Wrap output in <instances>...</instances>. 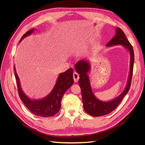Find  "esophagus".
Returning <instances> with one entry per match:
<instances>
[{
    "label": "esophagus",
    "mask_w": 145,
    "mask_h": 145,
    "mask_svg": "<svg viewBox=\"0 0 145 145\" xmlns=\"http://www.w3.org/2000/svg\"><path fill=\"white\" fill-rule=\"evenodd\" d=\"M73 79L74 82H78L79 79V74L76 73V72H74L73 74Z\"/></svg>",
    "instance_id": "34e87169"
}]
</instances>
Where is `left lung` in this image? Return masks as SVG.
<instances>
[{"instance_id": "8db88e82", "label": "left lung", "mask_w": 145, "mask_h": 145, "mask_svg": "<svg viewBox=\"0 0 145 145\" xmlns=\"http://www.w3.org/2000/svg\"><path fill=\"white\" fill-rule=\"evenodd\" d=\"M122 45L130 55L129 73L126 88L119 96L109 101H103L97 99L94 95L88 74L90 70V64L87 60H80L76 63L75 69L80 74L79 85L81 89L82 102L84 110L92 116H101L110 113L119 105L130 89L134 63V52L133 47L121 29L115 28V35L108 43L106 46Z\"/></svg>"}]
</instances>
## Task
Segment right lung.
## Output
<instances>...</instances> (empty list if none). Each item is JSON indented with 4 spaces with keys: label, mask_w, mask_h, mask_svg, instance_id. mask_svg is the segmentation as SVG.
<instances>
[{
    "label": "right lung",
    "mask_w": 145,
    "mask_h": 145,
    "mask_svg": "<svg viewBox=\"0 0 145 145\" xmlns=\"http://www.w3.org/2000/svg\"><path fill=\"white\" fill-rule=\"evenodd\" d=\"M35 30V29L34 28L29 30L22 37L20 42L25 37L32 35ZM14 70L19 95L21 101L30 112L36 116L44 118L53 116L59 112L61 108V101L62 97L66 90L71 87L74 82L72 68L69 69L65 72L60 73L51 92L46 96L39 99L30 98L25 93L22 88L15 66H14Z\"/></svg>",
    "instance_id": "obj_1"
}]
</instances>
